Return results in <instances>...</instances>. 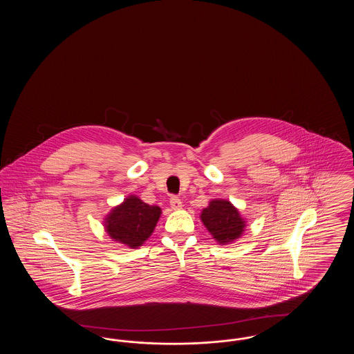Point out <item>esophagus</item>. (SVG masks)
Here are the masks:
<instances>
[{
	"label": "esophagus",
	"mask_w": 354,
	"mask_h": 354,
	"mask_svg": "<svg viewBox=\"0 0 354 354\" xmlns=\"http://www.w3.org/2000/svg\"><path fill=\"white\" fill-rule=\"evenodd\" d=\"M169 205H171V208L172 209H180L183 205H182V201L179 199V198H176V196H172L171 199H169Z\"/></svg>",
	"instance_id": "esophagus-1"
}]
</instances>
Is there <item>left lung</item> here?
Returning a JSON list of instances; mask_svg holds the SVG:
<instances>
[{
  "label": "left lung",
  "instance_id": "left-lung-1",
  "mask_svg": "<svg viewBox=\"0 0 354 354\" xmlns=\"http://www.w3.org/2000/svg\"><path fill=\"white\" fill-rule=\"evenodd\" d=\"M203 224L219 244H228L239 239L245 227V221L240 216L232 203L216 199L204 208L201 215Z\"/></svg>",
  "mask_w": 354,
  "mask_h": 354
}]
</instances>
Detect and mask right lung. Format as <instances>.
Returning a JSON list of instances; mask_svg holds the SVG:
<instances>
[{"mask_svg": "<svg viewBox=\"0 0 354 354\" xmlns=\"http://www.w3.org/2000/svg\"><path fill=\"white\" fill-rule=\"evenodd\" d=\"M160 214L158 205H150L131 195L113 208L104 219V228L115 241L138 248L151 236Z\"/></svg>", "mask_w": 354, "mask_h": 354, "instance_id": "right-lung-1", "label": "right lung"}]
</instances>
